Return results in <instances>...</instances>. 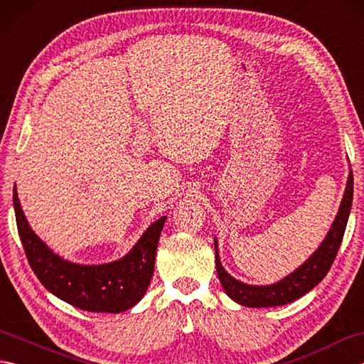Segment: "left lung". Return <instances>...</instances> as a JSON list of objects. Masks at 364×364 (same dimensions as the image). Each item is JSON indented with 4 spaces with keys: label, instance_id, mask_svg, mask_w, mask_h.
I'll return each instance as SVG.
<instances>
[{
    "label": "left lung",
    "instance_id": "8db88e82",
    "mask_svg": "<svg viewBox=\"0 0 364 364\" xmlns=\"http://www.w3.org/2000/svg\"><path fill=\"white\" fill-rule=\"evenodd\" d=\"M352 198L353 173L349 167V176H347V184L341 205H339L336 218L333 223H331L328 233L323 237V241L304 264L272 284H249L231 277L225 267L222 266L219 258V242L214 237L215 267H218L219 280L223 286V291L227 292V296L242 306L267 308L291 304V301L305 296L306 292H310L316 284H319L323 280V277L327 275L331 264H333L338 249L343 241L347 220H349Z\"/></svg>",
    "mask_w": 364,
    "mask_h": 364
}]
</instances>
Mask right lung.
<instances>
[{"label":"right lung","instance_id":"obj_1","mask_svg":"<svg viewBox=\"0 0 364 364\" xmlns=\"http://www.w3.org/2000/svg\"><path fill=\"white\" fill-rule=\"evenodd\" d=\"M14 210L26 258L38 280L58 299L92 313L133 308L150 286L166 215L154 220L125 257L105 264H78L59 257L31 228L14 186Z\"/></svg>","mask_w":364,"mask_h":364}]
</instances>
